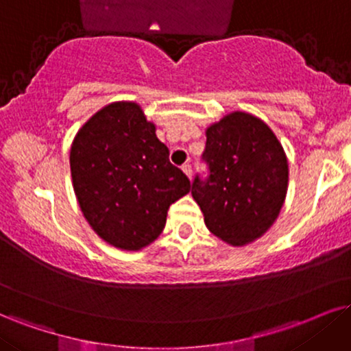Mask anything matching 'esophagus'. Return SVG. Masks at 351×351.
Instances as JSON below:
<instances>
[{
	"instance_id": "1",
	"label": "esophagus",
	"mask_w": 351,
	"mask_h": 351,
	"mask_svg": "<svg viewBox=\"0 0 351 351\" xmlns=\"http://www.w3.org/2000/svg\"><path fill=\"white\" fill-rule=\"evenodd\" d=\"M182 171H184V174L189 177V179H192V166H190V164H185V166H182Z\"/></svg>"
}]
</instances>
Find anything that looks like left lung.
Here are the masks:
<instances>
[{
  "label": "left lung",
  "mask_w": 351,
  "mask_h": 351,
  "mask_svg": "<svg viewBox=\"0 0 351 351\" xmlns=\"http://www.w3.org/2000/svg\"><path fill=\"white\" fill-rule=\"evenodd\" d=\"M210 177H195L192 197L206 228L231 245L262 237L288 192V158L271 128L247 112H229L205 130Z\"/></svg>",
  "instance_id": "obj_1"
}]
</instances>
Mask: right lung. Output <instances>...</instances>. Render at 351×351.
<instances>
[{"label": "right lung", "mask_w": 351, "mask_h": 351, "mask_svg": "<svg viewBox=\"0 0 351 351\" xmlns=\"http://www.w3.org/2000/svg\"><path fill=\"white\" fill-rule=\"evenodd\" d=\"M70 167L86 221L122 250H141L158 239L169 206L192 189L133 101L107 104L77 130Z\"/></svg>", "instance_id": "1"}]
</instances>
